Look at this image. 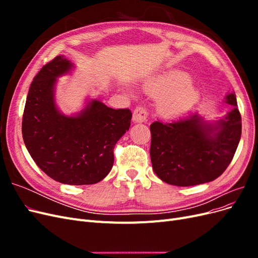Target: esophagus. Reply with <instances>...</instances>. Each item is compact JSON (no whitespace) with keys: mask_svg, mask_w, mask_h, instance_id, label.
Listing matches in <instances>:
<instances>
[{"mask_svg":"<svg viewBox=\"0 0 258 258\" xmlns=\"http://www.w3.org/2000/svg\"><path fill=\"white\" fill-rule=\"evenodd\" d=\"M147 116H148V112H147L146 108L142 107V106H138L134 112L132 120H134V122H137V123L145 122L147 120Z\"/></svg>","mask_w":258,"mask_h":258,"instance_id":"obj_1","label":"esophagus"}]
</instances>
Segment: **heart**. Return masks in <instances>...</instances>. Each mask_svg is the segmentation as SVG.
<instances>
[{
	"mask_svg": "<svg viewBox=\"0 0 258 258\" xmlns=\"http://www.w3.org/2000/svg\"><path fill=\"white\" fill-rule=\"evenodd\" d=\"M143 88L148 95L160 97L157 108L165 117H176L187 113L200 98V92L188 74L179 70H169L150 77Z\"/></svg>",
	"mask_w": 258,
	"mask_h": 258,
	"instance_id": "obj_1",
	"label": "heart"
}]
</instances>
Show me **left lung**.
I'll use <instances>...</instances> for the list:
<instances>
[{
  "label": "left lung",
  "instance_id": "obj_1",
  "mask_svg": "<svg viewBox=\"0 0 258 258\" xmlns=\"http://www.w3.org/2000/svg\"><path fill=\"white\" fill-rule=\"evenodd\" d=\"M232 108L207 121L198 114L151 124V160L161 181L194 186L214 181L229 166L241 138V115L235 92L225 97Z\"/></svg>",
  "mask_w": 258,
  "mask_h": 258
}]
</instances>
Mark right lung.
<instances>
[{"mask_svg": "<svg viewBox=\"0 0 258 258\" xmlns=\"http://www.w3.org/2000/svg\"><path fill=\"white\" fill-rule=\"evenodd\" d=\"M73 69V62L58 56L36 74L23 111L22 138L38 168L54 181L90 185L110 173L114 146L129 130L132 113L97 99L86 100L79 113H62L54 99L58 77Z\"/></svg>", "mask_w": 258, "mask_h": 258, "instance_id": "add662e5", "label": "right lung"}]
</instances>
